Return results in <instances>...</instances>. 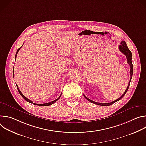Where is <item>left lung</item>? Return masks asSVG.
<instances>
[{"mask_svg":"<svg viewBox=\"0 0 146 146\" xmlns=\"http://www.w3.org/2000/svg\"><path fill=\"white\" fill-rule=\"evenodd\" d=\"M119 48V50L122 52L127 57V62L128 64L130 66V74H131V78H130V80H129V84L128 85V87H127V88L126 89L125 91L124 92V93L122 94V95H121V96H120V98H119L118 99H117V100H114L113 102H111L110 103H98V102H94L90 99H88V98H87L84 95V98H86V99H87L88 101H90V102L92 103H94V104H96V105H99V106H110V105H113V103H114L115 102L119 100L125 95V94L127 93L128 88H129V85H130V82H131V79L132 78V74H133V65H132V52L131 51L129 50V48H128L127 47V45L125 43V41H122L121 42V44L118 47Z\"/></svg>","mask_w":146,"mask_h":146,"instance_id":"left-lung-1","label":"left lung"}]
</instances>
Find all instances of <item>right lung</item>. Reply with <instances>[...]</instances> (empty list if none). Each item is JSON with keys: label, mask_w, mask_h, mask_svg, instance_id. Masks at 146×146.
<instances>
[{"label": "right lung", "mask_w": 146, "mask_h": 146, "mask_svg": "<svg viewBox=\"0 0 146 146\" xmlns=\"http://www.w3.org/2000/svg\"><path fill=\"white\" fill-rule=\"evenodd\" d=\"M22 47H21L20 48H19L18 50H17V52H16V54H15V59H16V57H17V54H18V51H19V50H20V48H21ZM13 73H14V69H13ZM14 74V73H13ZM17 86V90H18V92H19V93L20 94V95H21V96L25 100H27V102H29V103H33V102L32 101V100H29V99H28L27 98H26L23 94V93L21 92V91L19 90V89L18 88V86L17 85H16ZM61 95L62 94H60V95L59 96V98H58L56 99H55V100H53V101H52V102H49V103H43V104H37V103H33L35 105H37V106H50V105H52L53 103H54L56 101H57L60 98V96H61Z\"/></svg>", "instance_id": "add662e5"}]
</instances>
